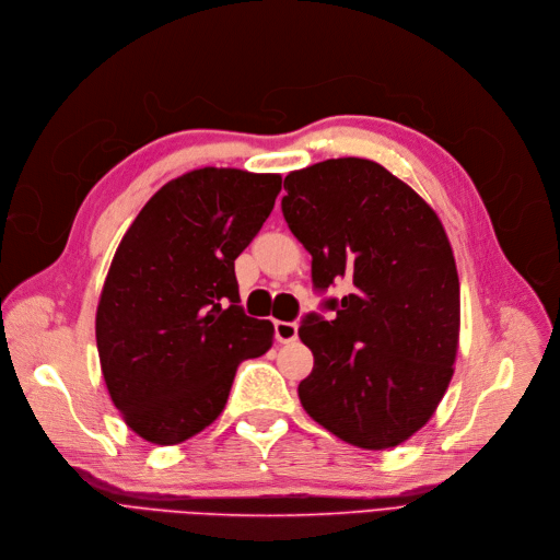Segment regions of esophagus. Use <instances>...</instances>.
Listing matches in <instances>:
<instances>
[{"label":"esophagus","mask_w":560,"mask_h":560,"mask_svg":"<svg viewBox=\"0 0 560 560\" xmlns=\"http://www.w3.org/2000/svg\"><path fill=\"white\" fill-rule=\"evenodd\" d=\"M276 339L280 343H291L299 339V326L291 322H276Z\"/></svg>","instance_id":"esophagus-1"}]
</instances>
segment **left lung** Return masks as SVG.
Wrapping results in <instances>:
<instances>
[{
    "mask_svg": "<svg viewBox=\"0 0 560 560\" xmlns=\"http://www.w3.org/2000/svg\"><path fill=\"white\" fill-rule=\"evenodd\" d=\"M282 214L312 255L318 291H351L307 314L314 355L305 412L339 440L381 451L435 415L454 376L460 280L442 221L406 182L371 159L341 156L291 171Z\"/></svg>",
    "mask_w": 560,
    "mask_h": 560,
    "instance_id": "8db88e82",
    "label": "left lung"
}]
</instances>
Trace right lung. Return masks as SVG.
Returning <instances> with one entry per match:
<instances>
[{
  "label": "right lung",
  "instance_id": "add662e5",
  "mask_svg": "<svg viewBox=\"0 0 560 560\" xmlns=\"http://www.w3.org/2000/svg\"><path fill=\"white\" fill-rule=\"evenodd\" d=\"M278 173L198 168L139 211L106 273L95 339L125 423L145 442L189 440L223 412L242 360L273 346V324L238 305L234 259L269 219Z\"/></svg>",
  "mask_w": 560,
  "mask_h": 560
}]
</instances>
